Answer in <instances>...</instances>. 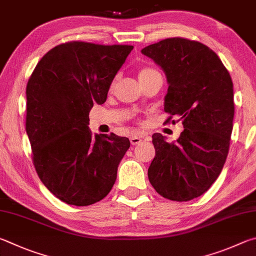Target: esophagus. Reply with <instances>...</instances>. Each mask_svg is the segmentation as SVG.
<instances>
[{"instance_id": "34e87169", "label": "esophagus", "mask_w": 256, "mask_h": 256, "mask_svg": "<svg viewBox=\"0 0 256 256\" xmlns=\"http://www.w3.org/2000/svg\"><path fill=\"white\" fill-rule=\"evenodd\" d=\"M142 142V140L140 137H136V136H132V137H130V142H132V145H138V144H140V142Z\"/></svg>"}]
</instances>
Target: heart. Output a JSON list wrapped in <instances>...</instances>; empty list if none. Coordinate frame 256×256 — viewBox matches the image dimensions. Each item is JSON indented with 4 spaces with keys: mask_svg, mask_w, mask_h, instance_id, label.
<instances>
[{
    "mask_svg": "<svg viewBox=\"0 0 256 256\" xmlns=\"http://www.w3.org/2000/svg\"><path fill=\"white\" fill-rule=\"evenodd\" d=\"M155 72H156L155 70H152V68H142L140 70V73H138V78H140V80L147 78V76L155 73ZM114 82L112 83V86H114Z\"/></svg>",
    "mask_w": 256,
    "mask_h": 256,
    "instance_id": "heart-1",
    "label": "heart"
}]
</instances>
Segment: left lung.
<instances>
[{
  "mask_svg": "<svg viewBox=\"0 0 256 256\" xmlns=\"http://www.w3.org/2000/svg\"><path fill=\"white\" fill-rule=\"evenodd\" d=\"M142 54L163 70L164 110L184 128L172 142L153 135L150 182L164 198L189 201L208 191L226 162L235 111L232 78L217 54L198 42L168 38Z\"/></svg>",
  "mask_w": 256,
  "mask_h": 256,
  "instance_id": "8db88e82",
  "label": "left lung"
}]
</instances>
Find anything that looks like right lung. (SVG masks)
Masks as SVG:
<instances>
[{
  "label": "right lung",
  "mask_w": 256,
  "mask_h": 256,
  "mask_svg": "<svg viewBox=\"0 0 256 256\" xmlns=\"http://www.w3.org/2000/svg\"><path fill=\"white\" fill-rule=\"evenodd\" d=\"M134 49L82 42L58 44L26 84V130L36 171L62 202L90 206L109 194L130 147L114 134L93 136L88 112L106 100L116 74Z\"/></svg>",
  "instance_id": "right-lung-1"
}]
</instances>
